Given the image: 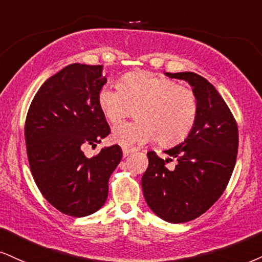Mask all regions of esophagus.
Returning a JSON list of instances; mask_svg holds the SVG:
<instances>
[{"label": "esophagus", "instance_id": "34e87169", "mask_svg": "<svg viewBox=\"0 0 262 262\" xmlns=\"http://www.w3.org/2000/svg\"><path fill=\"white\" fill-rule=\"evenodd\" d=\"M134 149H128V148H124V149H122V154H124V158H126V157H128V156H131L132 153H134Z\"/></svg>", "mask_w": 262, "mask_h": 262}]
</instances>
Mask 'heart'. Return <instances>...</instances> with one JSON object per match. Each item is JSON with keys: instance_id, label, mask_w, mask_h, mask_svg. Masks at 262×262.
Segmentation results:
<instances>
[{"instance_id": "b5f03b06", "label": "heart", "mask_w": 262, "mask_h": 262, "mask_svg": "<svg viewBox=\"0 0 262 262\" xmlns=\"http://www.w3.org/2000/svg\"><path fill=\"white\" fill-rule=\"evenodd\" d=\"M99 109L112 124L124 120L136 109L135 124L115 126L112 138L132 148L159 138L161 144L182 141L198 116V98L189 87L148 72L122 77L120 87L104 85L97 96Z\"/></svg>"}]
</instances>
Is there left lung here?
<instances>
[{
  "label": "left lung",
  "instance_id": "8db88e82",
  "mask_svg": "<svg viewBox=\"0 0 262 262\" xmlns=\"http://www.w3.org/2000/svg\"><path fill=\"white\" fill-rule=\"evenodd\" d=\"M185 80L198 98V116L186 140L165 150L176 160L173 169L156 151H148L142 189L154 214L171 224L192 221L220 198L233 172L238 151V126L220 93L192 72L166 73Z\"/></svg>",
  "mask_w": 262,
  "mask_h": 262
}]
</instances>
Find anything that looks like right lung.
Segmentation results:
<instances>
[{
  "instance_id": "obj_1",
  "label": "right lung",
  "mask_w": 262,
  "mask_h": 262,
  "mask_svg": "<svg viewBox=\"0 0 262 262\" xmlns=\"http://www.w3.org/2000/svg\"><path fill=\"white\" fill-rule=\"evenodd\" d=\"M103 66L74 63L40 87L25 120L29 165L42 195L73 217L104 205L109 177L120 163V146L104 147L87 158L82 148L111 134L97 96L104 86Z\"/></svg>"
}]
</instances>
